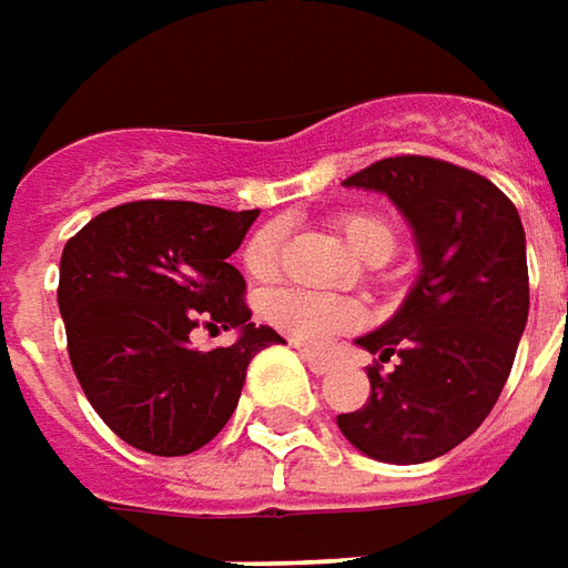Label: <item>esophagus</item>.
Here are the masks:
<instances>
[{
  "label": "esophagus",
  "mask_w": 568,
  "mask_h": 568,
  "mask_svg": "<svg viewBox=\"0 0 568 568\" xmlns=\"http://www.w3.org/2000/svg\"><path fill=\"white\" fill-rule=\"evenodd\" d=\"M300 356H303V363L310 365L315 375H325V372H331V359L325 356V353L310 349V346H300Z\"/></svg>",
  "instance_id": "1"
}]
</instances>
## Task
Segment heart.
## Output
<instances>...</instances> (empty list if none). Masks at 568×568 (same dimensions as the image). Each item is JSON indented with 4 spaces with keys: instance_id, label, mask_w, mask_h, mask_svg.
Returning <instances> with one entry per match:
<instances>
[{
    "instance_id": "1",
    "label": "heart",
    "mask_w": 568,
    "mask_h": 568,
    "mask_svg": "<svg viewBox=\"0 0 568 568\" xmlns=\"http://www.w3.org/2000/svg\"><path fill=\"white\" fill-rule=\"evenodd\" d=\"M334 224H337L341 237L346 240V246L368 265H382L397 250V227L384 215L344 212V215H337ZM281 246H284L281 224H265L246 243V253H243L246 268L256 277H272L281 265ZM262 315L300 344H325L334 334L356 328L363 322V310L353 300L300 291V287H277V291L265 293Z\"/></svg>"
}]
</instances>
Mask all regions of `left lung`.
I'll use <instances>...</instances> for the list:
<instances>
[{
  "mask_svg": "<svg viewBox=\"0 0 568 568\" xmlns=\"http://www.w3.org/2000/svg\"><path fill=\"white\" fill-rule=\"evenodd\" d=\"M344 184L394 200L422 275L397 315L356 341L375 356L372 394L337 428L372 459L428 463L488 418L509 378L528 322L523 222L488 178L428 155L382 159Z\"/></svg>",
  "mask_w": 568,
  "mask_h": 568,
  "instance_id": "8db88e82",
  "label": "left lung"
}]
</instances>
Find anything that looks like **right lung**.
<instances>
[{
    "mask_svg": "<svg viewBox=\"0 0 568 568\" xmlns=\"http://www.w3.org/2000/svg\"><path fill=\"white\" fill-rule=\"evenodd\" d=\"M256 215L136 200L99 212L64 243L59 312L71 368L99 418L136 450L205 447L237 409L250 359L284 344L250 322L246 281L227 262ZM196 327H237L241 337L196 351Z\"/></svg>",
    "mask_w": 568,
    "mask_h": 568,
    "instance_id": "add662e5",
    "label": "right lung"
}]
</instances>
